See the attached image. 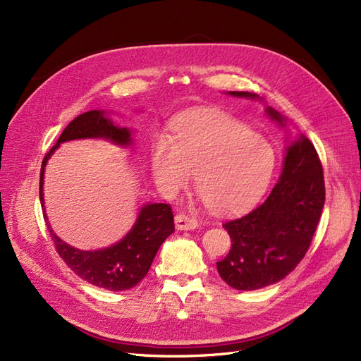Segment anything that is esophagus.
<instances>
[{
	"label": "esophagus",
	"instance_id": "1",
	"mask_svg": "<svg viewBox=\"0 0 361 361\" xmlns=\"http://www.w3.org/2000/svg\"><path fill=\"white\" fill-rule=\"evenodd\" d=\"M174 224H176L178 231H194V228H197V220L192 216H188L185 214H178L174 216Z\"/></svg>",
	"mask_w": 361,
	"mask_h": 361
}]
</instances>
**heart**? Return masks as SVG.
Returning a JSON list of instances; mask_svg holds the SVG:
<instances>
[{"label": "heart", "instance_id": "obj_1", "mask_svg": "<svg viewBox=\"0 0 361 361\" xmlns=\"http://www.w3.org/2000/svg\"><path fill=\"white\" fill-rule=\"evenodd\" d=\"M276 154L268 141L235 117L202 110L174 120L171 137L150 147V171L162 194L178 197L194 173L200 199L216 214L253 206L272 179Z\"/></svg>", "mask_w": 361, "mask_h": 361}]
</instances>
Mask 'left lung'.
I'll return each instance as SVG.
<instances>
[{"label": "left lung", "instance_id": "obj_1", "mask_svg": "<svg viewBox=\"0 0 361 361\" xmlns=\"http://www.w3.org/2000/svg\"><path fill=\"white\" fill-rule=\"evenodd\" d=\"M235 97L264 101L250 92H228ZM267 116L280 128L288 118L274 108ZM288 135L289 130L286 129ZM279 182L268 199L244 216L223 224L232 248L216 262L220 277L238 290H256L285 279L307 253L325 203L324 171L310 140L298 134L286 140Z\"/></svg>", "mask_w": 361, "mask_h": 361}]
</instances>
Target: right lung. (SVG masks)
<instances>
[{"mask_svg": "<svg viewBox=\"0 0 361 361\" xmlns=\"http://www.w3.org/2000/svg\"><path fill=\"white\" fill-rule=\"evenodd\" d=\"M134 130L117 126L110 113L104 110H92L78 117L64 128L63 134L42 162L40 170V203L48 231L59 255L66 265L82 280L90 285L120 292L134 288L143 280L150 269L159 247L174 232L171 207L166 203H146L140 207L137 220L130 231L118 243L99 250H80L63 241L54 233L48 221L43 199V178L48 159L61 143L72 140H108L120 147L133 146Z\"/></svg>", "mask_w": 361, "mask_h": 361, "instance_id": "obj_1", "label": "right lung"}]
</instances>
